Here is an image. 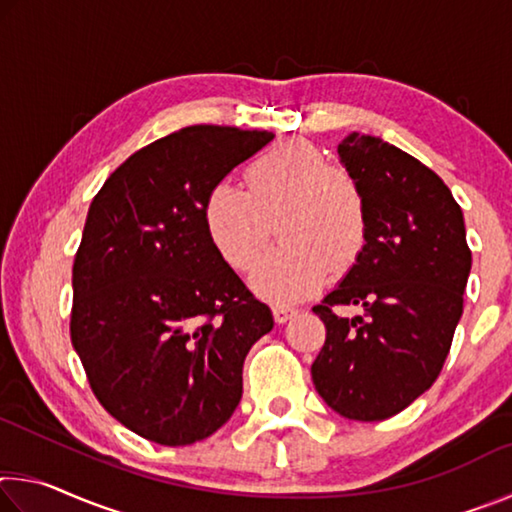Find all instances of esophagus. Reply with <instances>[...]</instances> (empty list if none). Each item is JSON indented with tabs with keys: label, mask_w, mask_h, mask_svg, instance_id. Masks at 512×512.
Wrapping results in <instances>:
<instances>
[{
	"label": "esophagus",
	"mask_w": 512,
	"mask_h": 512,
	"mask_svg": "<svg viewBox=\"0 0 512 512\" xmlns=\"http://www.w3.org/2000/svg\"><path fill=\"white\" fill-rule=\"evenodd\" d=\"M296 307H289V305H273V318L275 323H287L291 316H296Z\"/></svg>",
	"instance_id": "esophagus-1"
}]
</instances>
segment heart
<instances>
[{"mask_svg":"<svg viewBox=\"0 0 512 512\" xmlns=\"http://www.w3.org/2000/svg\"><path fill=\"white\" fill-rule=\"evenodd\" d=\"M248 189L214 185L203 219L219 255L237 271H248L280 225L284 246L264 257L250 287L264 300L287 305L323 289L329 273H345L361 257L368 239V207L348 171L293 137L268 149L246 169Z\"/></svg>","mask_w":512,"mask_h":512,"instance_id":"obj_1","label":"heart"}]
</instances>
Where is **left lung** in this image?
Listing matches in <instances>:
<instances>
[{"mask_svg": "<svg viewBox=\"0 0 512 512\" xmlns=\"http://www.w3.org/2000/svg\"><path fill=\"white\" fill-rule=\"evenodd\" d=\"M345 171L368 207V239L339 287L314 307L325 323L311 379L329 409L375 422L429 391L452 348L472 268L461 205L413 155L381 137L339 144ZM336 304L367 318L341 319Z\"/></svg>", "mask_w": 512, "mask_h": 512, "instance_id": "8db88e82", "label": "left lung"}]
</instances>
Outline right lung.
Returning a JSON list of instances; mask_svg holds the SVG:
<instances>
[{
	"label": "right lung",
	"instance_id": "1",
	"mask_svg": "<svg viewBox=\"0 0 512 512\" xmlns=\"http://www.w3.org/2000/svg\"><path fill=\"white\" fill-rule=\"evenodd\" d=\"M266 131L189 126L133 153L90 205L74 259L72 345L112 418L192 445L235 413L244 359L273 329L207 235L203 207Z\"/></svg>",
	"mask_w": 512,
	"mask_h": 512
}]
</instances>
